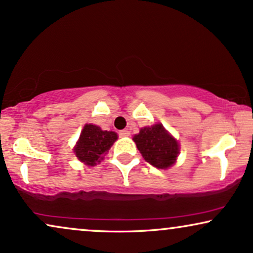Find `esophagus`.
Wrapping results in <instances>:
<instances>
[{
    "label": "esophagus",
    "mask_w": 253,
    "mask_h": 253,
    "mask_svg": "<svg viewBox=\"0 0 253 253\" xmlns=\"http://www.w3.org/2000/svg\"><path fill=\"white\" fill-rule=\"evenodd\" d=\"M121 137H129L130 136V132L127 131V130H122V131H120V133H118Z\"/></svg>",
    "instance_id": "esophagus-1"
}]
</instances>
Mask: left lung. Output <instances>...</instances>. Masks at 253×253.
<instances>
[{"label":"left lung","instance_id":"8db88e82","mask_svg":"<svg viewBox=\"0 0 253 253\" xmlns=\"http://www.w3.org/2000/svg\"><path fill=\"white\" fill-rule=\"evenodd\" d=\"M133 141L144 160L158 169L170 168L178 156V143L162 124L143 127Z\"/></svg>","mask_w":253,"mask_h":253}]
</instances>
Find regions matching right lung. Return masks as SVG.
I'll return each instance as SVG.
<instances>
[{"label": "right lung", "instance_id": "obj_1", "mask_svg": "<svg viewBox=\"0 0 253 253\" xmlns=\"http://www.w3.org/2000/svg\"><path fill=\"white\" fill-rule=\"evenodd\" d=\"M116 139V132L103 131L101 127L85 124L74 152L81 162L92 167L97 162H101L103 155L107 154Z\"/></svg>", "mask_w": 253, "mask_h": 253}]
</instances>
